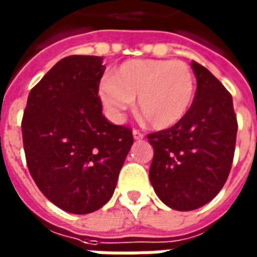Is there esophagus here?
<instances>
[{
  "label": "esophagus",
  "mask_w": 257,
  "mask_h": 257,
  "mask_svg": "<svg viewBox=\"0 0 257 257\" xmlns=\"http://www.w3.org/2000/svg\"><path fill=\"white\" fill-rule=\"evenodd\" d=\"M132 135H134V139H135V141H141V139L145 138V135H143L142 132H139L138 129H134V131H132Z\"/></svg>",
  "instance_id": "34e87169"
}]
</instances>
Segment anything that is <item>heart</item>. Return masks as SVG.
<instances>
[{
	"label": "heart",
	"instance_id": "heart-1",
	"mask_svg": "<svg viewBox=\"0 0 257 257\" xmlns=\"http://www.w3.org/2000/svg\"><path fill=\"white\" fill-rule=\"evenodd\" d=\"M195 94V76L187 63L135 59L122 63L98 95L112 118H121L136 98V111L155 129H167L188 114Z\"/></svg>",
	"mask_w": 257,
	"mask_h": 257
}]
</instances>
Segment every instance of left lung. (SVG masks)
I'll return each mask as SVG.
<instances>
[{
  "label": "left lung",
  "instance_id": "obj_1",
  "mask_svg": "<svg viewBox=\"0 0 257 257\" xmlns=\"http://www.w3.org/2000/svg\"><path fill=\"white\" fill-rule=\"evenodd\" d=\"M197 90L188 114L148 135L153 190L167 207L193 211L215 197L231 172L238 122L232 95L204 66L193 62Z\"/></svg>",
  "mask_w": 257,
  "mask_h": 257
}]
</instances>
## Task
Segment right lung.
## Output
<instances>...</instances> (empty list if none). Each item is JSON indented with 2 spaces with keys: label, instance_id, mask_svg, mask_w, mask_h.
I'll return each mask as SVG.
<instances>
[{
  "label": "right lung",
  "instance_id": "right-lung-1",
  "mask_svg": "<svg viewBox=\"0 0 257 257\" xmlns=\"http://www.w3.org/2000/svg\"><path fill=\"white\" fill-rule=\"evenodd\" d=\"M99 56H69L33 87L22 118L28 169L63 211L90 214L109 201L134 143L132 131L102 115Z\"/></svg>",
  "mask_w": 257,
  "mask_h": 257
}]
</instances>
